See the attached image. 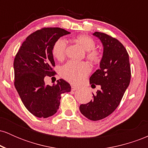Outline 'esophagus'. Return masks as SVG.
I'll return each instance as SVG.
<instances>
[{
	"label": "esophagus",
	"mask_w": 148,
	"mask_h": 148,
	"mask_svg": "<svg viewBox=\"0 0 148 148\" xmlns=\"http://www.w3.org/2000/svg\"><path fill=\"white\" fill-rule=\"evenodd\" d=\"M77 87H76V86H71V90H72V91H74V90H76V89H77Z\"/></svg>",
	"instance_id": "34e87169"
}]
</instances>
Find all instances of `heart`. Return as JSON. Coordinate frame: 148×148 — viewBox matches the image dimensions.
<instances>
[{
    "instance_id": "obj_1",
    "label": "heart",
    "mask_w": 148,
    "mask_h": 148,
    "mask_svg": "<svg viewBox=\"0 0 148 148\" xmlns=\"http://www.w3.org/2000/svg\"><path fill=\"white\" fill-rule=\"evenodd\" d=\"M76 42L79 44L86 51V57L92 62H98L101 59V53L95 48V42L86 35L76 37ZM67 41L63 38L58 39L52 47V54L54 58L61 60L65 56ZM90 66L86 62L69 61L60 67V74L63 79L72 84H79L90 72Z\"/></svg>"
}]
</instances>
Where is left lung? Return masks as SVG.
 <instances>
[{
	"mask_svg": "<svg viewBox=\"0 0 148 148\" xmlns=\"http://www.w3.org/2000/svg\"><path fill=\"white\" fill-rule=\"evenodd\" d=\"M93 35L101 40L103 47L100 68L90 78V84L100 85L101 89L93 94L89 103L81 104L79 110L93 121L108 116L120 104L131 80L129 54L123 44L107 34L95 32Z\"/></svg>",
	"mask_w": 148,
	"mask_h": 148,
	"instance_id": "1",
	"label": "left lung"
}]
</instances>
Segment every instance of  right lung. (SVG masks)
<instances>
[{
	"mask_svg": "<svg viewBox=\"0 0 148 148\" xmlns=\"http://www.w3.org/2000/svg\"><path fill=\"white\" fill-rule=\"evenodd\" d=\"M70 33L60 28H43L25 40L14 60V86L22 102L37 118H48L56 113L61 94L71 91L67 81L59 79L56 84L46 86L45 77L56 74L52 47L58 39Z\"/></svg>",
	"mask_w": 148,
	"mask_h": 148,
	"instance_id": "right-lung-1",
	"label": "right lung"
}]
</instances>
